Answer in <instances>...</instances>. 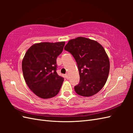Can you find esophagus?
I'll use <instances>...</instances> for the list:
<instances>
[{"label": "esophagus", "mask_w": 133, "mask_h": 133, "mask_svg": "<svg viewBox=\"0 0 133 133\" xmlns=\"http://www.w3.org/2000/svg\"><path fill=\"white\" fill-rule=\"evenodd\" d=\"M65 77L67 79H69V75L67 74H65Z\"/></svg>", "instance_id": "34e87169"}]
</instances>
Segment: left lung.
<instances>
[{
  "label": "left lung",
  "instance_id": "left-lung-1",
  "mask_svg": "<svg viewBox=\"0 0 133 133\" xmlns=\"http://www.w3.org/2000/svg\"><path fill=\"white\" fill-rule=\"evenodd\" d=\"M64 50L77 62L80 81L74 90L78 95L90 97L105 84L109 76L110 62L105 50L95 41L78 37L69 41Z\"/></svg>",
  "mask_w": 133,
  "mask_h": 133
}]
</instances>
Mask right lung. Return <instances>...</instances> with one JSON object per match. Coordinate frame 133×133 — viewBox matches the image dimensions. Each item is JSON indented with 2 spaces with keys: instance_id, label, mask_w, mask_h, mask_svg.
I'll return each mask as SVG.
<instances>
[{
  "instance_id": "obj_1",
  "label": "right lung",
  "mask_w": 133,
  "mask_h": 133,
  "mask_svg": "<svg viewBox=\"0 0 133 133\" xmlns=\"http://www.w3.org/2000/svg\"><path fill=\"white\" fill-rule=\"evenodd\" d=\"M65 42L33 44L22 61L24 80L38 97L48 99L58 94L64 81L57 72L56 59L63 51Z\"/></svg>"
}]
</instances>
